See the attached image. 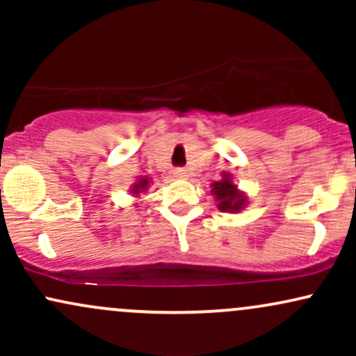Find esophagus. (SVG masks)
Here are the masks:
<instances>
[{
	"instance_id": "esophagus-1",
	"label": "esophagus",
	"mask_w": 356,
	"mask_h": 356,
	"mask_svg": "<svg viewBox=\"0 0 356 356\" xmlns=\"http://www.w3.org/2000/svg\"><path fill=\"white\" fill-rule=\"evenodd\" d=\"M174 175L177 179H186L187 175H189V172H187V169H184V167H177V169L174 170Z\"/></svg>"
}]
</instances>
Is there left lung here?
<instances>
[{
	"label": "left lung",
	"mask_w": 356,
	"mask_h": 356,
	"mask_svg": "<svg viewBox=\"0 0 356 356\" xmlns=\"http://www.w3.org/2000/svg\"><path fill=\"white\" fill-rule=\"evenodd\" d=\"M211 192L218 201L219 211L222 212H241L248 206V195L232 182L229 172H222L220 181L211 184Z\"/></svg>",
	"instance_id": "1"
}]
</instances>
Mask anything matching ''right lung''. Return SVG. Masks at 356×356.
<instances>
[{
  "label": "right lung",
  "mask_w": 356,
  "mask_h": 356,
  "mask_svg": "<svg viewBox=\"0 0 356 356\" xmlns=\"http://www.w3.org/2000/svg\"><path fill=\"white\" fill-rule=\"evenodd\" d=\"M150 182H152V181H150L149 177H140L138 181L134 182L132 187H130V194H132V195L142 194V192H145L147 189H149Z\"/></svg>",
  "instance_id": "add662e5"
}]
</instances>
